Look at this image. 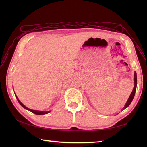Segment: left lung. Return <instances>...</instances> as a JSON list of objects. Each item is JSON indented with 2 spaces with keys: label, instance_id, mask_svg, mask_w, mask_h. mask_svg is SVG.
<instances>
[{
  "label": "left lung",
  "instance_id": "8db88e82",
  "mask_svg": "<svg viewBox=\"0 0 147 147\" xmlns=\"http://www.w3.org/2000/svg\"><path fill=\"white\" fill-rule=\"evenodd\" d=\"M136 86H137V76H136V72H135V73H134V88L133 89V91H132L131 93L130 96H129L128 99H127V102L126 103L125 105H124V107H123V110H122V111H123L126 108H127L131 104V103L133 99L134 98V96H135V95Z\"/></svg>",
  "mask_w": 147,
  "mask_h": 147
}]
</instances>
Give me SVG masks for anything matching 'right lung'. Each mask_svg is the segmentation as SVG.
I'll list each match as a JSON object with an SVG mask.
<instances>
[{"label": "right lung", "mask_w": 147, "mask_h": 147, "mask_svg": "<svg viewBox=\"0 0 147 147\" xmlns=\"http://www.w3.org/2000/svg\"><path fill=\"white\" fill-rule=\"evenodd\" d=\"M15 96H16V98H17V100H18V102L20 103V104L22 106V107H23V108H24L25 109H26V110H28V111H30V112H33V113L35 114H36V115H43V114H48V113H49L50 112H51V111H41L32 110V109H29V108L26 107V106L24 105L23 104H22V103L20 101V100L18 99V96H17L16 95V94H15Z\"/></svg>", "instance_id": "right-lung-1"}]
</instances>
